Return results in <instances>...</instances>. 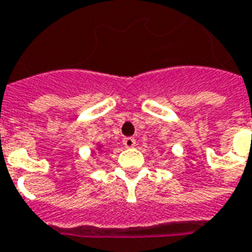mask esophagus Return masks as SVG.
Returning <instances> with one entry per match:
<instances>
[{
  "label": "esophagus",
  "instance_id": "1",
  "mask_svg": "<svg viewBox=\"0 0 252 252\" xmlns=\"http://www.w3.org/2000/svg\"><path fill=\"white\" fill-rule=\"evenodd\" d=\"M123 144L126 145V148H132V147L136 144V140L133 139V137H124V140H123Z\"/></svg>",
  "mask_w": 252,
  "mask_h": 252
}]
</instances>
